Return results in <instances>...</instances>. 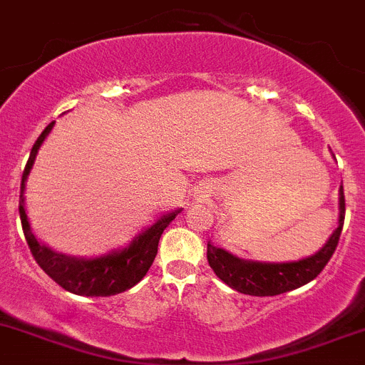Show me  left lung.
Returning <instances> with one entry per match:
<instances>
[{
    "label": "left lung",
    "mask_w": 365,
    "mask_h": 365,
    "mask_svg": "<svg viewBox=\"0 0 365 365\" xmlns=\"http://www.w3.org/2000/svg\"><path fill=\"white\" fill-rule=\"evenodd\" d=\"M339 227L334 230L325 246L313 257H307L299 262L288 264H262V262H246L234 257L228 251L207 244V260L210 269L216 272L223 283L234 290L246 295L269 297L279 295L284 292L295 290L302 284L313 281L322 272L323 267L329 264L339 242L341 232L344 225V193L341 186L339 197Z\"/></svg>",
    "instance_id": "obj_1"
}]
</instances>
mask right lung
<instances>
[{
	"instance_id": "obj_1",
	"label": "right lung",
	"mask_w": 365,
	"mask_h": 365,
	"mask_svg": "<svg viewBox=\"0 0 365 365\" xmlns=\"http://www.w3.org/2000/svg\"><path fill=\"white\" fill-rule=\"evenodd\" d=\"M52 126H54V121L45 128L42 135L36 138L28 163L24 167V172H22L19 214H21L22 232H24L26 242H28L29 251H31L36 264L42 267L43 272L52 281H56L66 292L86 297H108L121 294L128 288L135 287L145 276V272H148L149 267L153 265L156 258L158 242H160L161 234L170 225V221L178 216L179 210L158 220L151 228H148L138 237H135L133 242L125 247V250L112 251V253L105 255V257L71 258L48 250L47 246L40 244L35 235L31 234V230H29L28 216H26L24 205L22 204H24L26 179H28L29 170H31L33 163H35L36 153H38L40 145H42L48 131L52 130Z\"/></svg>"
}]
</instances>
